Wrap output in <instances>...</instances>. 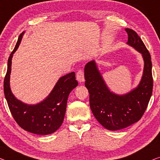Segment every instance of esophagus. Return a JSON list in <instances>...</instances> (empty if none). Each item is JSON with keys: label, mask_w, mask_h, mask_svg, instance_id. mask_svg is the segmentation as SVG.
I'll return each instance as SVG.
<instances>
[{"label": "esophagus", "mask_w": 160, "mask_h": 160, "mask_svg": "<svg viewBox=\"0 0 160 160\" xmlns=\"http://www.w3.org/2000/svg\"><path fill=\"white\" fill-rule=\"evenodd\" d=\"M76 78L78 82H82L85 81V77H84V72L82 70H80L78 71L77 75H76Z\"/></svg>", "instance_id": "34e87169"}]
</instances>
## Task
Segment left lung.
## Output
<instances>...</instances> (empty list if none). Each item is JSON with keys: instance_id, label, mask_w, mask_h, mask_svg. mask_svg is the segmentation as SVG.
<instances>
[{"instance_id": "left-lung-1", "label": "left lung", "mask_w": 160, "mask_h": 160, "mask_svg": "<svg viewBox=\"0 0 160 160\" xmlns=\"http://www.w3.org/2000/svg\"><path fill=\"white\" fill-rule=\"evenodd\" d=\"M127 44L142 54L144 69L137 88L124 95L111 92L102 78L94 61L85 67V85L90 96V106L95 118L107 129H122L139 121L147 108L153 88L151 56L137 32L126 28Z\"/></svg>"}]
</instances>
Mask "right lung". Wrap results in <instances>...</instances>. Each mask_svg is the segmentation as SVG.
<instances>
[{
  "instance_id": "obj_1",
  "label": "right lung",
  "mask_w": 160,
  "mask_h": 160,
  "mask_svg": "<svg viewBox=\"0 0 160 160\" xmlns=\"http://www.w3.org/2000/svg\"><path fill=\"white\" fill-rule=\"evenodd\" d=\"M23 34L22 32L19 35L15 48L8 58L3 82L5 97L14 120L20 127L35 134H50L56 132L62 123L69 94L78 86V82L75 80V73L72 72L59 78L51 93L40 103L27 105L16 99L11 91L9 80L13 54L18 49Z\"/></svg>"
}]
</instances>
